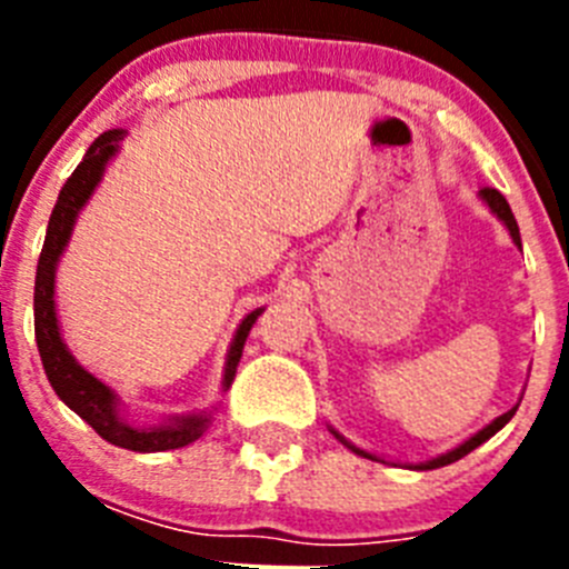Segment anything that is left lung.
<instances>
[{
	"mask_svg": "<svg viewBox=\"0 0 569 569\" xmlns=\"http://www.w3.org/2000/svg\"><path fill=\"white\" fill-rule=\"evenodd\" d=\"M479 199H481V202L487 204V208H490V213L496 216V219H499L501 224H505V228H507V233H510V239H512V244H516V248H521L519 224H516V216H512V210H510V204H507V199H505V196H501L499 190L485 188V190H479ZM512 416H516V407H512V410H507V413H501L499 419H492L490 425H487V427H481L479 433H472L470 439H467V441H461V445H459V447H453V450H447V453L436 456V459H427V461H419V465H405V467H410V470H436V467H447V465H453V461L465 459L467 453H472V450H476V447H479V445H485V441L490 439V436H496V433H499L501 427H505L507 421L512 419ZM330 433H333L336 439H339L341 445L347 447V450H353L356 456H365V459H373V461H385V459H381V456H376V453H367V450H361V447H356L353 441H347L345 436L339 433V430H333V427H330ZM385 465H387V461H385Z\"/></svg>",
	"mask_w": 569,
	"mask_h": 569,
	"instance_id": "left-lung-1",
	"label": "left lung"
}]
</instances>
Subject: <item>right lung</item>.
<instances>
[{
	"mask_svg": "<svg viewBox=\"0 0 569 569\" xmlns=\"http://www.w3.org/2000/svg\"><path fill=\"white\" fill-rule=\"evenodd\" d=\"M128 130L113 128L102 133L97 142L90 144L88 153L82 156V162L70 173L64 188L59 190V199L50 213L48 233H44L42 256L37 264V288H33V330H37V347L42 356L44 376H48L50 387L57 390L59 399L79 416L88 421L104 441L133 453H162V450H179V447L193 445L199 436L204 433L213 421L216 407L210 410H199V413H182L168 416L159 425L136 427L122 416V399L113 387L104 385L102 379L84 370L77 361V356L70 353L68 345L62 339V328H59L57 316V268L62 259L64 248H68L73 224H77L79 213L84 204L90 202L93 190L102 182L104 170L113 162V156L122 148V139ZM264 308L250 310L241 325L236 328L233 341L228 347V359H224L222 373V393H228L233 385L236 367H239L241 350L248 341L250 328L261 316Z\"/></svg>",
	"mask_w": 569,
	"mask_h": 569,
	"instance_id": "add662e5",
	"label": "right lung"
}]
</instances>
